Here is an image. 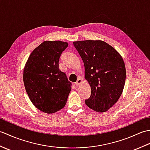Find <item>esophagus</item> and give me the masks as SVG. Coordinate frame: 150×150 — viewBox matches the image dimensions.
Listing matches in <instances>:
<instances>
[{
    "mask_svg": "<svg viewBox=\"0 0 150 150\" xmlns=\"http://www.w3.org/2000/svg\"><path fill=\"white\" fill-rule=\"evenodd\" d=\"M82 79H77V82H75V86H79V85H80L81 83H82Z\"/></svg>",
    "mask_w": 150,
    "mask_h": 150,
    "instance_id": "obj_1",
    "label": "esophagus"
}]
</instances>
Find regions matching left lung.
<instances>
[{"mask_svg": "<svg viewBox=\"0 0 150 150\" xmlns=\"http://www.w3.org/2000/svg\"><path fill=\"white\" fill-rule=\"evenodd\" d=\"M83 60L85 79L91 95L85 103L97 112H105L119 100L126 81V68L120 54L102 40L73 42Z\"/></svg>", "mask_w": 150, "mask_h": 150, "instance_id": "left-lung-1", "label": "left lung"}]
</instances>
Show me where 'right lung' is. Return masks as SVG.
I'll return each mask as SVG.
<instances>
[{
    "label": "right lung",
    "instance_id": "right-lung-1",
    "mask_svg": "<svg viewBox=\"0 0 150 150\" xmlns=\"http://www.w3.org/2000/svg\"><path fill=\"white\" fill-rule=\"evenodd\" d=\"M68 44L44 41L36 47L25 65L23 81L30 100L37 109L53 113L65 106L71 82L59 68L60 55Z\"/></svg>",
    "mask_w": 150,
    "mask_h": 150
}]
</instances>
